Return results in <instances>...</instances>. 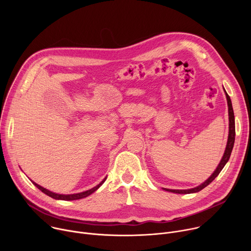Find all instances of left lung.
I'll return each instance as SVG.
<instances>
[{"instance_id":"1","label":"left lung","mask_w":251,"mask_h":251,"mask_svg":"<svg viewBox=\"0 0 251 251\" xmlns=\"http://www.w3.org/2000/svg\"><path fill=\"white\" fill-rule=\"evenodd\" d=\"M225 92H226V100H227V106H228V138H227V143H226V151L224 153V156L220 162V164L218 165L217 169L214 170V172L210 175V176L206 180L201 184L200 186L193 188V189H189V190H171V189H165L163 188V190L167 191V192H171V193H175V194H193V193H198L200 191H201L202 189H204L206 186H208L214 178H216L219 174L222 172V170L224 169V167L226 166V164L228 162L233 145H234V140H235V123H234V113H233V109H232V104H231V100L230 97L228 96V94L226 93V89L224 88Z\"/></svg>"}]
</instances>
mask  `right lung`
<instances>
[{
	"instance_id": "1",
	"label": "right lung",
	"mask_w": 251,
	"mask_h": 251,
	"mask_svg": "<svg viewBox=\"0 0 251 251\" xmlns=\"http://www.w3.org/2000/svg\"><path fill=\"white\" fill-rule=\"evenodd\" d=\"M106 176L103 178V180L96 186V187H94V188H92V189H90V190H88V191H85V192H82V193H78V194H71V195H62V194H56V193H53V192H51V191H49V190H47L46 188H44V187H42V186H40V185H38L37 183H34L33 181H31V183L37 187L39 190H41L44 194H46V195H48L49 197H50V198H52V199H54V200H61V201H75V200H80V199H83V198H86V197H88L89 195H91L92 193H94L96 190H98L102 185H103V183L106 181Z\"/></svg>"
}]
</instances>
